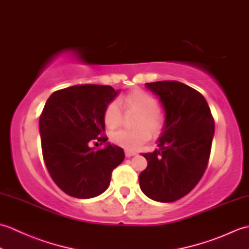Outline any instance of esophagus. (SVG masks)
Listing matches in <instances>:
<instances>
[{
  "label": "esophagus",
  "mask_w": 249,
  "mask_h": 249,
  "mask_svg": "<svg viewBox=\"0 0 249 249\" xmlns=\"http://www.w3.org/2000/svg\"><path fill=\"white\" fill-rule=\"evenodd\" d=\"M125 155H126V157H131V156L137 155V153L133 152V151H127V150H126L125 151Z\"/></svg>",
  "instance_id": "1"
}]
</instances>
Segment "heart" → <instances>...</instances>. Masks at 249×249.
<instances>
[{"instance_id": "obj_1", "label": "heart", "mask_w": 249, "mask_h": 249, "mask_svg": "<svg viewBox=\"0 0 249 249\" xmlns=\"http://www.w3.org/2000/svg\"><path fill=\"white\" fill-rule=\"evenodd\" d=\"M119 105L126 113H136L131 126L133 130H120L111 135V141L127 151H137L163 128V115L157 108L156 99L145 91L136 89L123 95L116 102L109 103L104 110L103 120L106 127L113 130L122 122Z\"/></svg>"}]
</instances>
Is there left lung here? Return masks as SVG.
Masks as SVG:
<instances>
[{
    "instance_id": "1",
    "label": "left lung",
    "mask_w": 249,
    "mask_h": 249,
    "mask_svg": "<svg viewBox=\"0 0 249 249\" xmlns=\"http://www.w3.org/2000/svg\"><path fill=\"white\" fill-rule=\"evenodd\" d=\"M145 87L160 97L166 118L153 153L142 156L147 167L140 188L158 202H173L198 184L208 166L214 137V119L205 98L178 81H157Z\"/></svg>"
}]
</instances>
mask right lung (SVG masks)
Wrapping results in <instances>:
<instances>
[{"label":"right lung","instance_id":"right-lung-1","mask_svg":"<svg viewBox=\"0 0 249 249\" xmlns=\"http://www.w3.org/2000/svg\"><path fill=\"white\" fill-rule=\"evenodd\" d=\"M110 86L83 84L51 94L39 118L43 157L50 177L65 194L94 198L108 188L111 173L124 160L122 147L104 134V110L118 96ZM92 142L105 143L94 150Z\"/></svg>","mask_w":249,"mask_h":249}]
</instances>
